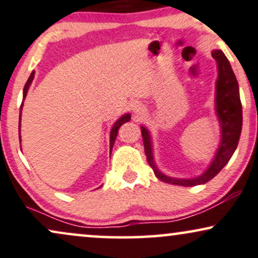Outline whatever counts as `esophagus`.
<instances>
[{
	"label": "esophagus",
	"mask_w": 258,
	"mask_h": 258,
	"mask_svg": "<svg viewBox=\"0 0 258 258\" xmlns=\"http://www.w3.org/2000/svg\"><path fill=\"white\" fill-rule=\"evenodd\" d=\"M133 112H134L136 117H142L146 113V109L144 107V105L139 104V105H135L134 109H133Z\"/></svg>",
	"instance_id": "esophagus-1"
}]
</instances>
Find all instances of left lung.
Segmentation results:
<instances>
[{"mask_svg":"<svg viewBox=\"0 0 258 258\" xmlns=\"http://www.w3.org/2000/svg\"><path fill=\"white\" fill-rule=\"evenodd\" d=\"M213 58L218 63L219 78L217 81V113L221 124V144L219 147L214 160L202 176L194 179H176L165 176L155 167L152 155L151 138L148 130L141 126L142 140H144L145 154L147 157L149 166L153 168L154 174L165 183L176 184L183 186H195L205 184L213 179L222 170L230 160L232 154L236 151L238 141L240 138L241 124H243V113H241V103L238 90V81L232 71L230 62L221 50H214L212 52Z\"/></svg>","mask_w":258,"mask_h":258,"instance_id":"left-lung-1","label":"left lung"}]
</instances>
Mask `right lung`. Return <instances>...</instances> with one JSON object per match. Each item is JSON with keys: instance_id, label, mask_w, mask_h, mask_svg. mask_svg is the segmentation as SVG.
Instances as JSON below:
<instances>
[{"instance_id": "right-lung-1", "label": "right lung", "mask_w": 258, "mask_h": 258, "mask_svg": "<svg viewBox=\"0 0 258 258\" xmlns=\"http://www.w3.org/2000/svg\"><path fill=\"white\" fill-rule=\"evenodd\" d=\"M33 78H34V72H32V74L30 75V78H28L26 85H25V87H24V97H22V100H25V98H26L27 90H28V87H30V85H31L32 80H33ZM22 105H24V101H22L21 105H20V110L22 109ZM20 119H21V111H20V116H19V139H20ZM128 120H130V114H124V116L120 117V118L113 124L112 129H111V134H110V151L113 147L114 140H116L117 134H118L119 126L122 125L123 123L128 122Z\"/></svg>"}]
</instances>
